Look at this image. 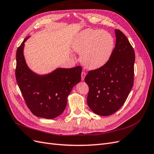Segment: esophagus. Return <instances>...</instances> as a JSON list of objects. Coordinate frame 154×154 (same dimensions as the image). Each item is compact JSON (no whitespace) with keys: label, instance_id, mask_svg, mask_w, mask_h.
<instances>
[{"label":"esophagus","instance_id":"1","mask_svg":"<svg viewBox=\"0 0 154 154\" xmlns=\"http://www.w3.org/2000/svg\"><path fill=\"white\" fill-rule=\"evenodd\" d=\"M85 76H86V72H85V71H83L82 72V75H81V76H82V81L84 80V78H85Z\"/></svg>","mask_w":154,"mask_h":154}]
</instances>
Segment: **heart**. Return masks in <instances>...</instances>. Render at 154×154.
<instances>
[{
  "label": "heart",
  "instance_id": "b5f03b06",
  "mask_svg": "<svg viewBox=\"0 0 154 154\" xmlns=\"http://www.w3.org/2000/svg\"><path fill=\"white\" fill-rule=\"evenodd\" d=\"M114 40L109 32L98 29L82 31L72 43V49L80 56L83 66L91 70L103 67L113 53Z\"/></svg>",
  "mask_w": 154,
  "mask_h": 154
}]
</instances>
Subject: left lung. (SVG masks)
Masks as SVG:
<instances>
[{
  "label": "left lung",
  "mask_w": 154,
  "mask_h": 154,
  "mask_svg": "<svg viewBox=\"0 0 154 154\" xmlns=\"http://www.w3.org/2000/svg\"><path fill=\"white\" fill-rule=\"evenodd\" d=\"M116 45L103 67L88 72L85 82L89 91L87 104L100 116H110L118 111L127 100L134 84L135 53L128 38L115 30Z\"/></svg>",
  "instance_id": "left-lung-1"
}]
</instances>
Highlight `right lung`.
<instances>
[{
    "mask_svg": "<svg viewBox=\"0 0 154 154\" xmlns=\"http://www.w3.org/2000/svg\"><path fill=\"white\" fill-rule=\"evenodd\" d=\"M26 38L17 51L16 80L27 107L37 117L53 119L66 109L67 96L81 81L80 66L58 68L45 75L32 72L27 66L24 56Z\"/></svg>",
    "mask_w": 154,
    "mask_h": 154,
    "instance_id": "obj_1",
    "label": "right lung"
}]
</instances>
